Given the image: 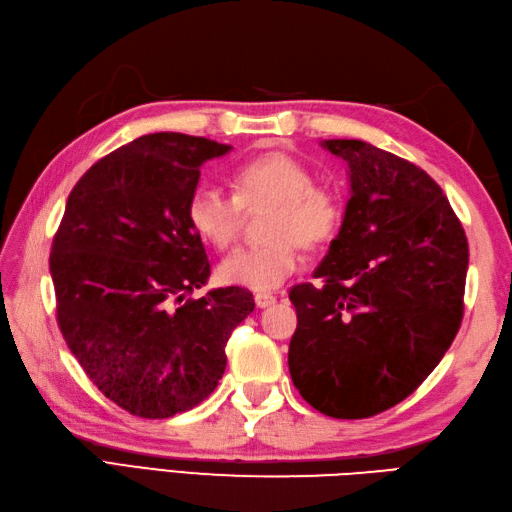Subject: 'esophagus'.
<instances>
[{
  "instance_id": "34e87169",
  "label": "esophagus",
  "mask_w": 512,
  "mask_h": 512,
  "mask_svg": "<svg viewBox=\"0 0 512 512\" xmlns=\"http://www.w3.org/2000/svg\"><path fill=\"white\" fill-rule=\"evenodd\" d=\"M275 295L273 293H255V304L259 306V308H268V306H273L275 304Z\"/></svg>"
}]
</instances>
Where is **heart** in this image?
Segmentation results:
<instances>
[{
  "mask_svg": "<svg viewBox=\"0 0 512 512\" xmlns=\"http://www.w3.org/2000/svg\"><path fill=\"white\" fill-rule=\"evenodd\" d=\"M233 193L217 186H197L188 197L190 228L215 248L235 242L244 208L268 206L264 244L230 253L219 277L230 286L270 290L284 284L302 262V244L324 246L344 222V202L337 188L313 182V170L288 153H262L235 166Z\"/></svg>",
  "mask_w": 512,
  "mask_h": 512,
  "instance_id": "b5f03b06",
  "label": "heart"
}]
</instances>
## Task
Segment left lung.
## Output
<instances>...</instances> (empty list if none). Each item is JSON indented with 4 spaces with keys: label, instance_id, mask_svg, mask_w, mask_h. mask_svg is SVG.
Listing matches in <instances>:
<instances>
[{
    "label": "left lung",
    "instance_id": "8db88e82",
    "mask_svg": "<svg viewBox=\"0 0 512 512\" xmlns=\"http://www.w3.org/2000/svg\"><path fill=\"white\" fill-rule=\"evenodd\" d=\"M350 168L317 284L290 288L293 384L319 413L364 419L415 393L464 317L468 239L426 170L362 139H326Z\"/></svg>",
    "mask_w": 512,
    "mask_h": 512
}]
</instances>
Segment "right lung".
Listing matches in <instances>:
<instances>
[{"instance_id": "right-lung-1", "label": "right lung", "mask_w": 512, "mask_h": 512, "mask_svg": "<svg viewBox=\"0 0 512 512\" xmlns=\"http://www.w3.org/2000/svg\"><path fill=\"white\" fill-rule=\"evenodd\" d=\"M228 150L182 133L139 137L86 170L53 237L59 330L90 382L135 417L202 404L224 375L230 333L255 308L242 286L188 297L210 262L186 204L199 166Z\"/></svg>"}]
</instances>
